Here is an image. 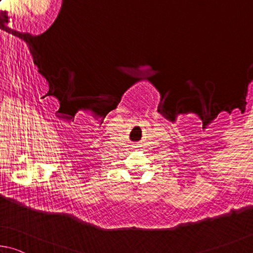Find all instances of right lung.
I'll list each match as a JSON object with an SVG mask.
<instances>
[{
  "label": "right lung",
  "instance_id": "right-lung-1",
  "mask_svg": "<svg viewBox=\"0 0 253 253\" xmlns=\"http://www.w3.org/2000/svg\"><path fill=\"white\" fill-rule=\"evenodd\" d=\"M0 1H1V0H0Z\"/></svg>",
  "mask_w": 253,
  "mask_h": 253
}]
</instances>
